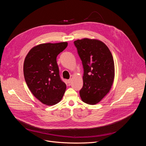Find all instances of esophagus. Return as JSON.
I'll return each mask as SVG.
<instances>
[{
	"instance_id": "esophagus-1",
	"label": "esophagus",
	"mask_w": 146,
	"mask_h": 146,
	"mask_svg": "<svg viewBox=\"0 0 146 146\" xmlns=\"http://www.w3.org/2000/svg\"><path fill=\"white\" fill-rule=\"evenodd\" d=\"M71 81H72L71 79H69V80H68V83H71Z\"/></svg>"
}]
</instances>
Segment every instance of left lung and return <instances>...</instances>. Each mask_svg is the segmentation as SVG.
<instances>
[{"label": "left lung", "instance_id": "left-lung-1", "mask_svg": "<svg viewBox=\"0 0 146 146\" xmlns=\"http://www.w3.org/2000/svg\"><path fill=\"white\" fill-rule=\"evenodd\" d=\"M74 43L84 69L80 98L83 102L95 105L108 93L113 85L114 78L113 55L105 44L98 39L84 38Z\"/></svg>", "mask_w": 146, "mask_h": 146}]
</instances>
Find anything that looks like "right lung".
<instances>
[{"label": "right lung", "instance_id": "add662e5", "mask_svg": "<svg viewBox=\"0 0 146 146\" xmlns=\"http://www.w3.org/2000/svg\"><path fill=\"white\" fill-rule=\"evenodd\" d=\"M67 46V42L41 44L33 47L25 57V82L33 95L43 104L54 105L63 98L66 85L60 78L56 56Z\"/></svg>", "mask_w": 146, "mask_h": 146}]
</instances>
